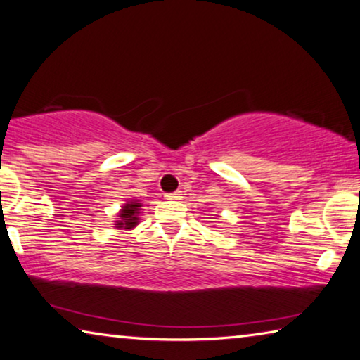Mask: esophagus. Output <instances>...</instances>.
I'll use <instances>...</instances> for the list:
<instances>
[{"instance_id": "1", "label": "esophagus", "mask_w": 360, "mask_h": 360, "mask_svg": "<svg viewBox=\"0 0 360 360\" xmlns=\"http://www.w3.org/2000/svg\"><path fill=\"white\" fill-rule=\"evenodd\" d=\"M181 192L178 191V192H171V194H166L165 197L168 198V200H181Z\"/></svg>"}]
</instances>
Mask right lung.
<instances>
[{
    "instance_id": "right-lung-1",
    "label": "right lung",
    "mask_w": 360,
    "mask_h": 360,
    "mask_svg": "<svg viewBox=\"0 0 360 360\" xmlns=\"http://www.w3.org/2000/svg\"><path fill=\"white\" fill-rule=\"evenodd\" d=\"M142 203L139 200H131L122 205L117 221L115 223L117 229H132L139 224V213H141Z\"/></svg>"
}]
</instances>
